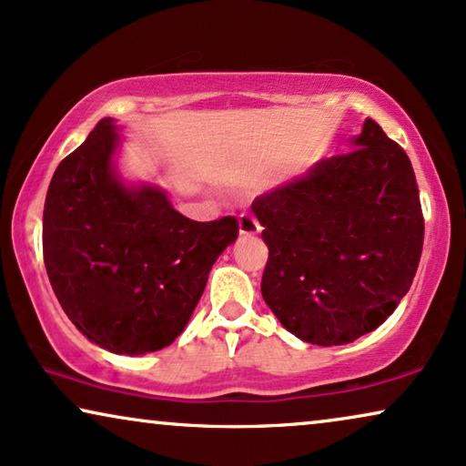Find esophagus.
I'll use <instances>...</instances> for the list:
<instances>
[{
  "label": "esophagus",
  "instance_id": "esophagus-1",
  "mask_svg": "<svg viewBox=\"0 0 466 466\" xmlns=\"http://www.w3.org/2000/svg\"><path fill=\"white\" fill-rule=\"evenodd\" d=\"M260 233L258 220L252 214H241L239 216V235H257Z\"/></svg>",
  "mask_w": 466,
  "mask_h": 466
}]
</instances>
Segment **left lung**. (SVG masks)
<instances>
[{
    "mask_svg": "<svg viewBox=\"0 0 466 466\" xmlns=\"http://www.w3.org/2000/svg\"><path fill=\"white\" fill-rule=\"evenodd\" d=\"M354 144L252 203L269 248L263 299L284 329L316 346H343L378 329L422 257L410 157L371 118Z\"/></svg>",
    "mask_w": 466,
    "mask_h": 466,
    "instance_id": "8db88e82",
    "label": "left lung"
}]
</instances>
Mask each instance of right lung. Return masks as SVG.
Masks as SVG:
<instances>
[{"label":"right lung","instance_id":"right-lung-1","mask_svg":"<svg viewBox=\"0 0 466 466\" xmlns=\"http://www.w3.org/2000/svg\"><path fill=\"white\" fill-rule=\"evenodd\" d=\"M112 118L67 155L44 203L50 286L69 320L114 354H146L182 333L208 273L239 235L235 216L190 220L163 190L114 176Z\"/></svg>","mask_w":466,"mask_h":466}]
</instances>
